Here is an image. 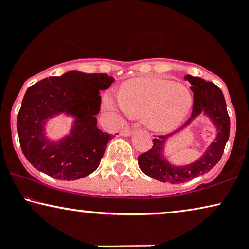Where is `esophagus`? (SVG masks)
I'll return each instance as SVG.
<instances>
[{
	"mask_svg": "<svg viewBox=\"0 0 249 249\" xmlns=\"http://www.w3.org/2000/svg\"><path fill=\"white\" fill-rule=\"evenodd\" d=\"M132 132H134V129L132 128H124L121 130L120 135L124 136V137H127V136H131Z\"/></svg>",
	"mask_w": 249,
	"mask_h": 249,
	"instance_id": "obj_1",
	"label": "esophagus"
}]
</instances>
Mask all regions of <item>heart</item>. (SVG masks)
<instances>
[{"label":"heart","mask_w":249,"mask_h":249,"mask_svg":"<svg viewBox=\"0 0 249 249\" xmlns=\"http://www.w3.org/2000/svg\"><path fill=\"white\" fill-rule=\"evenodd\" d=\"M103 105L117 117H144L151 128L169 131L185 120L193 96L186 86L164 78H136L122 86L120 94H105Z\"/></svg>","instance_id":"heart-1"}]
</instances>
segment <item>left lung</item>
Returning <instances> with one entry per match:
<instances>
[{"instance_id": "8db88e82", "label": "left lung", "mask_w": 249, "mask_h": 249, "mask_svg": "<svg viewBox=\"0 0 249 249\" xmlns=\"http://www.w3.org/2000/svg\"><path fill=\"white\" fill-rule=\"evenodd\" d=\"M185 79L192 84L190 89L194 93V104L192 117L178 131L188 127L193 120L204 114L215 125L217 134L200 159L182 166L171 164L163 154L164 142L172 134L158 136V138L153 139L152 148L138 156V165L145 175L162 182L181 183L209 172L220 161L230 134V119L222 90L215 84L199 77L187 74Z\"/></svg>"}]
</instances>
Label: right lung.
Listing matches in <instances>:
<instances>
[{
  "instance_id": "obj_1",
  "label": "right lung",
  "mask_w": 249,
  "mask_h": 249,
  "mask_svg": "<svg viewBox=\"0 0 249 249\" xmlns=\"http://www.w3.org/2000/svg\"><path fill=\"white\" fill-rule=\"evenodd\" d=\"M114 81L107 73L69 71L50 77L27 89L17 118L21 151L34 168L59 180L84 178L100 165L108 141L114 136L97 128L100 90ZM66 113L75 124L71 134L59 142L46 138L49 118Z\"/></svg>"
}]
</instances>
